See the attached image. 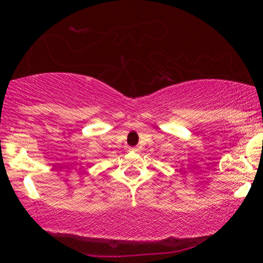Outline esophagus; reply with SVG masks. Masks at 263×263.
<instances>
[{
    "instance_id": "1",
    "label": "esophagus",
    "mask_w": 263,
    "mask_h": 263,
    "mask_svg": "<svg viewBox=\"0 0 263 263\" xmlns=\"http://www.w3.org/2000/svg\"><path fill=\"white\" fill-rule=\"evenodd\" d=\"M129 151H131V152H138V151H140V148H138V147H131V148H129Z\"/></svg>"
}]
</instances>
